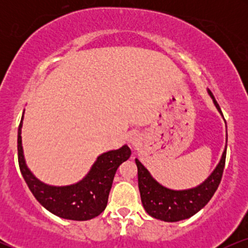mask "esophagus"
<instances>
[{
    "label": "esophagus",
    "mask_w": 248,
    "mask_h": 248,
    "mask_svg": "<svg viewBox=\"0 0 248 248\" xmlns=\"http://www.w3.org/2000/svg\"><path fill=\"white\" fill-rule=\"evenodd\" d=\"M128 142L133 148H138L141 143V138L138 133H132L128 136Z\"/></svg>",
    "instance_id": "34e87169"
}]
</instances>
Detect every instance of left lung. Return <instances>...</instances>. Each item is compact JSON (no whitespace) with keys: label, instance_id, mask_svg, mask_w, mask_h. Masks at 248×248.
I'll return each mask as SVG.
<instances>
[{"label":"left lung","instance_id":"obj_1","mask_svg":"<svg viewBox=\"0 0 248 248\" xmlns=\"http://www.w3.org/2000/svg\"><path fill=\"white\" fill-rule=\"evenodd\" d=\"M207 93L211 96L218 112L224 118L220 107L216 101L211 91L207 90ZM225 160H226V147L218 166L203 183L191 189L172 190L163 186L155 178H153L147 168H144L143 164L138 158H135L136 167H138L139 190H140L141 202L144 210L152 217L168 223L192 217L209 203L216 190L218 189L223 176Z\"/></svg>","mask_w":248,"mask_h":248}]
</instances>
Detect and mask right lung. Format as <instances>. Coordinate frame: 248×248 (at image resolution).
Wrapping results in <instances>:
<instances>
[{
  "instance_id": "right-lung-1",
  "label": "right lung",
  "mask_w": 248,
  "mask_h": 248,
  "mask_svg": "<svg viewBox=\"0 0 248 248\" xmlns=\"http://www.w3.org/2000/svg\"><path fill=\"white\" fill-rule=\"evenodd\" d=\"M23 116L24 112L17 135L18 164L25 183L35 198L47 211L64 219L88 220L100 215L107 206L116 170L132 154L129 147L124 144L120 149L101 154L87 175L78 183L65 186H49L39 181L25 163L21 136Z\"/></svg>"
}]
</instances>
